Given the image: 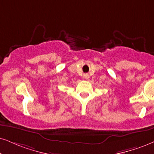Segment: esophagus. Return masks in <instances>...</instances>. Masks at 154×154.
<instances>
[{
    "label": "esophagus",
    "mask_w": 154,
    "mask_h": 154,
    "mask_svg": "<svg viewBox=\"0 0 154 154\" xmlns=\"http://www.w3.org/2000/svg\"><path fill=\"white\" fill-rule=\"evenodd\" d=\"M85 79H88V78H89V76H88V75H85Z\"/></svg>",
    "instance_id": "esophagus-1"
}]
</instances>
